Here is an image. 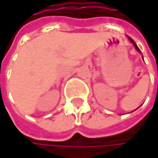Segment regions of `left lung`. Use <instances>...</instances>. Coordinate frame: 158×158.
I'll return each mask as SVG.
<instances>
[{"instance_id": "8db88e82", "label": "left lung", "mask_w": 158, "mask_h": 158, "mask_svg": "<svg viewBox=\"0 0 158 158\" xmlns=\"http://www.w3.org/2000/svg\"><path fill=\"white\" fill-rule=\"evenodd\" d=\"M128 38H129V40H130V41H131V42H132V43H133V45H134V46H135V48H136V50H137V51H139V52H140V49H139V48H138V47H137V46H136V44H135V41H134V40H133V39H132V38H131V37H129V36H128Z\"/></svg>"}]
</instances>
